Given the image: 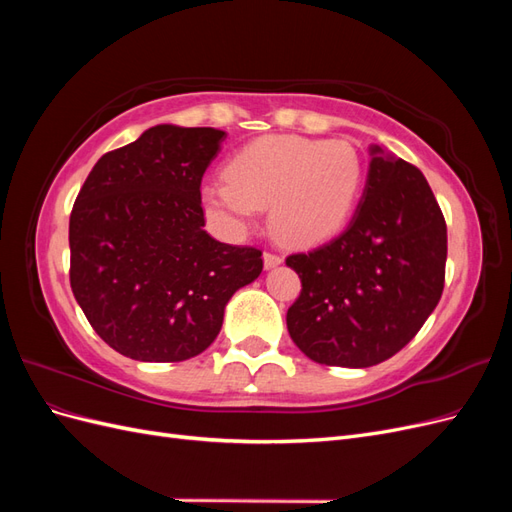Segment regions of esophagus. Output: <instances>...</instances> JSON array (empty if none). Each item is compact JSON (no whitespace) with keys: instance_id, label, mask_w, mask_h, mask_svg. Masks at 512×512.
I'll return each mask as SVG.
<instances>
[{"instance_id":"esophagus-1","label":"esophagus","mask_w":512,"mask_h":512,"mask_svg":"<svg viewBox=\"0 0 512 512\" xmlns=\"http://www.w3.org/2000/svg\"><path fill=\"white\" fill-rule=\"evenodd\" d=\"M262 260H265V269H273V267L282 265V262H284L282 256H277V254H273V252H265V254H262Z\"/></svg>"}]
</instances>
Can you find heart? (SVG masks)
Instances as JSON below:
<instances>
[{
	"instance_id": "heart-1",
	"label": "heart",
	"mask_w": 512,
	"mask_h": 512,
	"mask_svg": "<svg viewBox=\"0 0 512 512\" xmlns=\"http://www.w3.org/2000/svg\"><path fill=\"white\" fill-rule=\"evenodd\" d=\"M363 175L361 153L348 141L265 136L228 162V179L203 183L200 203L215 224L230 232H243L258 209L271 205L269 222L277 239L316 245L348 224Z\"/></svg>"
}]
</instances>
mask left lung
<instances>
[{
	"label": "left lung",
	"instance_id": "obj_1",
	"mask_svg": "<svg viewBox=\"0 0 512 512\" xmlns=\"http://www.w3.org/2000/svg\"><path fill=\"white\" fill-rule=\"evenodd\" d=\"M369 173L348 228L286 265L301 294L286 314L309 359L371 367L423 327L444 290L446 222L427 179L386 149L369 147Z\"/></svg>",
	"mask_w": 512,
	"mask_h": 512
}]
</instances>
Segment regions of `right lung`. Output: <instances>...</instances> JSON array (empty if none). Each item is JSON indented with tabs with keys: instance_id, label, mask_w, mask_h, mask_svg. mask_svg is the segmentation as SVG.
<instances>
[{
	"instance_id": "right-lung-1",
	"label": "right lung",
	"mask_w": 512,
	"mask_h": 512,
	"mask_svg": "<svg viewBox=\"0 0 512 512\" xmlns=\"http://www.w3.org/2000/svg\"><path fill=\"white\" fill-rule=\"evenodd\" d=\"M226 132L162 123L91 168L70 215V286L94 331L123 356L177 363L218 337L262 252L215 241L200 181Z\"/></svg>"
}]
</instances>
